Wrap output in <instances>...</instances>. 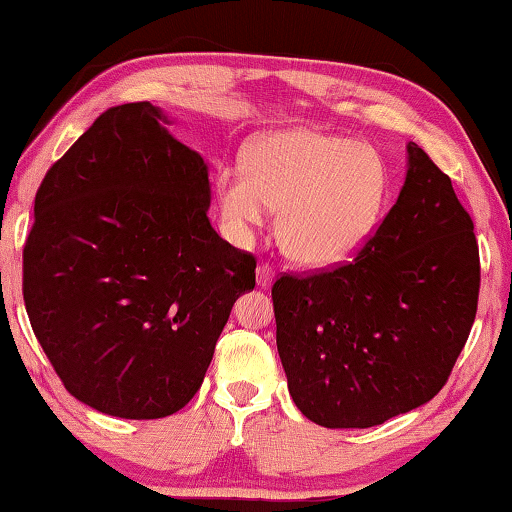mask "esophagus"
Segmentation results:
<instances>
[{
    "instance_id": "esophagus-1",
    "label": "esophagus",
    "mask_w": 512,
    "mask_h": 512,
    "mask_svg": "<svg viewBox=\"0 0 512 512\" xmlns=\"http://www.w3.org/2000/svg\"><path fill=\"white\" fill-rule=\"evenodd\" d=\"M273 278H275L273 266H269V264H259L257 266V285L259 287L269 289L273 285Z\"/></svg>"
}]
</instances>
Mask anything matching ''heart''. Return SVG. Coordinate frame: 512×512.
I'll list each match as a JSON object with an SVG mask.
<instances>
[{"instance_id": "1", "label": "heart", "mask_w": 512, "mask_h": 512, "mask_svg": "<svg viewBox=\"0 0 512 512\" xmlns=\"http://www.w3.org/2000/svg\"><path fill=\"white\" fill-rule=\"evenodd\" d=\"M216 193L225 223L246 237L280 209L278 237L298 264L335 266L364 246L387 198L380 154L346 136L289 129L257 141L246 166H223Z\"/></svg>"}]
</instances>
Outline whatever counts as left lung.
I'll return each instance as SVG.
<instances>
[{
  "label": "left lung",
  "mask_w": 512,
  "mask_h": 512,
  "mask_svg": "<svg viewBox=\"0 0 512 512\" xmlns=\"http://www.w3.org/2000/svg\"><path fill=\"white\" fill-rule=\"evenodd\" d=\"M478 287L472 216L410 141L399 200L353 262L271 289L296 408L326 428H369L428 403L467 342Z\"/></svg>",
  "instance_id": "obj_1"
}]
</instances>
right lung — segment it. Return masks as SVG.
<instances>
[{"mask_svg":"<svg viewBox=\"0 0 512 512\" xmlns=\"http://www.w3.org/2000/svg\"><path fill=\"white\" fill-rule=\"evenodd\" d=\"M150 102L111 107L47 170L24 243L36 337L81 403L159 419L193 399L255 257L209 223L205 159Z\"/></svg>","mask_w":512,"mask_h":512,"instance_id":"add662e5","label":"right lung"}]
</instances>
